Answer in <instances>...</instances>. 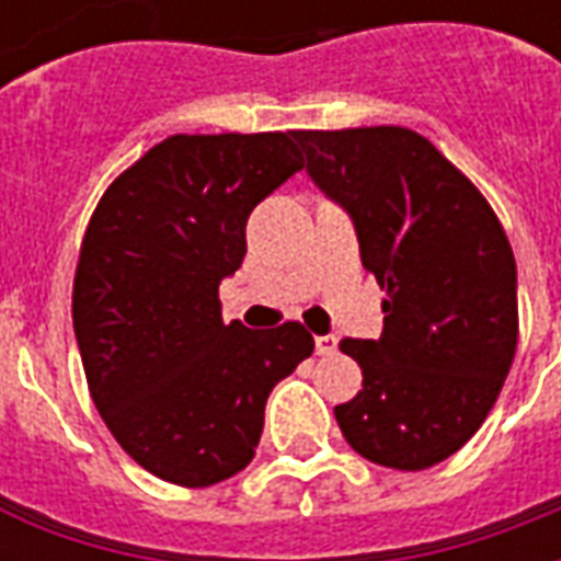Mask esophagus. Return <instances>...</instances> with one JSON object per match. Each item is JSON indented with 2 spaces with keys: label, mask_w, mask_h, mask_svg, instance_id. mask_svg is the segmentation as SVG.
<instances>
[{
  "label": "esophagus",
  "mask_w": 561,
  "mask_h": 561,
  "mask_svg": "<svg viewBox=\"0 0 561 561\" xmlns=\"http://www.w3.org/2000/svg\"><path fill=\"white\" fill-rule=\"evenodd\" d=\"M334 353H337V337H334V334H320V337H317V355Z\"/></svg>",
  "instance_id": "34e87169"
}]
</instances>
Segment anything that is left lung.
<instances>
[{
  "mask_svg": "<svg viewBox=\"0 0 561 561\" xmlns=\"http://www.w3.org/2000/svg\"><path fill=\"white\" fill-rule=\"evenodd\" d=\"M308 175L353 218L386 289L382 334L341 341L362 391L334 407L353 451L419 472L460 451L517 350V265L490 203L443 151L398 125L293 130Z\"/></svg>",
  "mask_w": 561,
  "mask_h": 561,
  "instance_id": "8db88e82",
  "label": "left lung"
}]
</instances>
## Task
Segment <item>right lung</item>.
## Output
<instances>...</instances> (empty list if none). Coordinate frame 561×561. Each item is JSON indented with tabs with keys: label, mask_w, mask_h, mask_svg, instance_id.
I'll return each mask as SVG.
<instances>
[{
	"label": "right lung",
	"mask_w": 561,
	"mask_h": 561,
	"mask_svg": "<svg viewBox=\"0 0 561 561\" xmlns=\"http://www.w3.org/2000/svg\"><path fill=\"white\" fill-rule=\"evenodd\" d=\"M305 167L293 130L175 134L104 191L73 277V334L116 443L151 476L208 488L251 463L272 388L313 353L305 325L224 322L244 227Z\"/></svg>",
	"instance_id": "right-lung-1"
}]
</instances>
